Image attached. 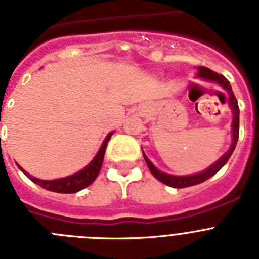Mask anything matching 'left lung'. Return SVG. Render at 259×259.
Instances as JSON below:
<instances>
[{
  "label": "left lung",
  "mask_w": 259,
  "mask_h": 259,
  "mask_svg": "<svg viewBox=\"0 0 259 259\" xmlns=\"http://www.w3.org/2000/svg\"><path fill=\"white\" fill-rule=\"evenodd\" d=\"M197 76L198 77H202L205 80H209V81H212V83H217L224 89V91H227L228 93V104H230L231 110H232L233 113V119H232V144H231L230 149L227 152L224 153L221 158H219L218 161L212 163L211 166L207 167L206 170L202 171V172H198V174H194V175H187V176H176V175H170V174H164L162 171H159L157 167H154V164L148 159L145 154H144V159H145L146 164L149 167L150 172L153 174L155 179H158L159 182H162L163 184L166 185H170L172 188H185V187H191V185H196V184H200V183H203L205 180L210 179L211 176H214L215 174L221 170L222 167L224 164L227 163V161L230 159V157L232 155L233 150L236 148V144L237 140H239V114H240V110H239V105H237V100L235 97L232 92V87H231L230 81H228L223 75H219L217 72H214L212 70L207 67H200L197 68Z\"/></svg>",
  "instance_id": "1"
}]
</instances>
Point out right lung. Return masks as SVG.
<instances>
[{
	"instance_id": "obj_1",
	"label": "right lung",
	"mask_w": 259,
	"mask_h": 259,
	"mask_svg": "<svg viewBox=\"0 0 259 259\" xmlns=\"http://www.w3.org/2000/svg\"><path fill=\"white\" fill-rule=\"evenodd\" d=\"M113 134L114 132H110V134L107 135L106 139H105L104 143H102L101 148L98 150V153L92 159V162H91L87 167H84L83 170L74 174V175L66 176V178L56 180H41L35 178V176L29 175L28 172H26L19 164H18V167L28 176L32 182L36 183V184L40 185V187H42V188L47 189V191L57 192V193H76V192L87 188L88 185H91L96 180V178H97L98 172H100V170H101L102 167V162H104V155L105 150H106L107 143H109L110 137H111Z\"/></svg>"
}]
</instances>
